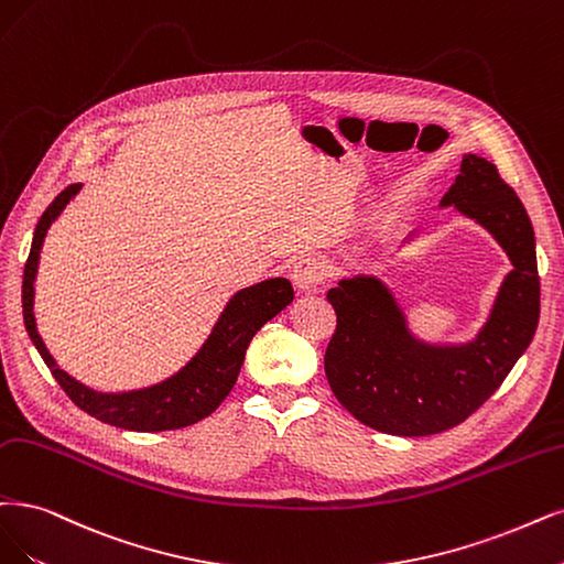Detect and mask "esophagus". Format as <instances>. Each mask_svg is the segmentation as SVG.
Here are the masks:
<instances>
[{
    "label": "esophagus",
    "instance_id": "34e87169",
    "mask_svg": "<svg viewBox=\"0 0 564 564\" xmlns=\"http://www.w3.org/2000/svg\"><path fill=\"white\" fill-rule=\"evenodd\" d=\"M290 276H293V283L295 288L300 290V293H311V290H316L325 276H327V269L325 264L318 260V258H300L295 264H293V271H290Z\"/></svg>",
    "mask_w": 564,
    "mask_h": 564
}]
</instances>
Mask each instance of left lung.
Wrapping results in <instances>:
<instances>
[{"mask_svg": "<svg viewBox=\"0 0 564 564\" xmlns=\"http://www.w3.org/2000/svg\"><path fill=\"white\" fill-rule=\"evenodd\" d=\"M442 206L484 225L513 264L474 341H419L390 290L373 276L344 279L327 293L337 314L325 350L329 388L360 423L386 434L425 436L467 421L502 386L539 323L534 229L497 166L465 155Z\"/></svg>", "mask_w": 564, "mask_h": 564, "instance_id": "1", "label": "left lung"}]
</instances>
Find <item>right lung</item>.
Here are the masks:
<instances>
[{
  "mask_svg": "<svg viewBox=\"0 0 564 564\" xmlns=\"http://www.w3.org/2000/svg\"><path fill=\"white\" fill-rule=\"evenodd\" d=\"M78 191L80 183L65 187L36 223L23 274V318L28 335L36 346L39 356L48 365L59 388L69 394V400L78 409L90 413L93 419L132 432H164L195 425L206 415H212L227 398L229 390L235 388L250 339L256 337V332L267 321L281 314L293 302V285H290L288 279H269L239 290L223 308L212 335L195 352V358L166 381L130 392H97L78 383L67 371H62L55 365L44 339L39 337L32 311L41 246H44L53 220L72 202V197H76Z\"/></svg>",
  "mask_w": 564,
  "mask_h": 564,
  "instance_id": "1",
  "label": "right lung"
}]
</instances>
